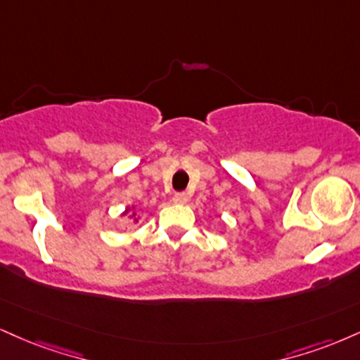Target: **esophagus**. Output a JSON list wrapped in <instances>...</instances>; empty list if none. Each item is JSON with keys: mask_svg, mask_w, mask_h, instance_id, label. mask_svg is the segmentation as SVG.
Masks as SVG:
<instances>
[{"mask_svg": "<svg viewBox=\"0 0 360 360\" xmlns=\"http://www.w3.org/2000/svg\"><path fill=\"white\" fill-rule=\"evenodd\" d=\"M189 196L186 193H177L174 194V198H172V201L176 202V205H184V202H188Z\"/></svg>", "mask_w": 360, "mask_h": 360, "instance_id": "34e87169", "label": "esophagus"}]
</instances>
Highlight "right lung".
<instances>
[{"mask_svg":"<svg viewBox=\"0 0 360 360\" xmlns=\"http://www.w3.org/2000/svg\"><path fill=\"white\" fill-rule=\"evenodd\" d=\"M132 210H134V206H132ZM129 211H131V207H127V210H125V211H124V216H125V214H127V213H129ZM131 218H132V221H134V223H137V221H139V219L136 218V213H132V214H131Z\"/></svg>","mask_w":360,"mask_h":360,"instance_id":"right-lung-1","label":"right lung"}]
</instances>
